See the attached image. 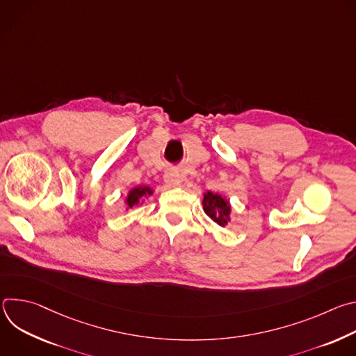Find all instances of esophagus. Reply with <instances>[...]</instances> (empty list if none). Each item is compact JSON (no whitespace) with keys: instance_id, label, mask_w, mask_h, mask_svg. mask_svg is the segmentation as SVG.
I'll return each mask as SVG.
<instances>
[{"instance_id":"obj_1","label":"esophagus","mask_w":356,"mask_h":356,"mask_svg":"<svg viewBox=\"0 0 356 356\" xmlns=\"http://www.w3.org/2000/svg\"><path fill=\"white\" fill-rule=\"evenodd\" d=\"M163 181H165V184L168 186V187H176V186H179L180 184V176L176 173V172H173V170H169V172H166L165 173V177H163Z\"/></svg>"}]
</instances>
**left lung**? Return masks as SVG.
I'll list each match as a JSON object with an SVG mask.
<instances>
[{"label":"left lung","instance_id":"8db88e82","mask_svg":"<svg viewBox=\"0 0 356 356\" xmlns=\"http://www.w3.org/2000/svg\"><path fill=\"white\" fill-rule=\"evenodd\" d=\"M202 210L220 227H227L231 221L232 207L229 200L220 193L207 191L202 193Z\"/></svg>","mask_w":356,"mask_h":356}]
</instances>
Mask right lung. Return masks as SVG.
Here are the masks:
<instances>
[{"instance_id": "add662e5", "label": "right lung", "mask_w": 356, "mask_h": 356, "mask_svg": "<svg viewBox=\"0 0 356 356\" xmlns=\"http://www.w3.org/2000/svg\"><path fill=\"white\" fill-rule=\"evenodd\" d=\"M154 194V188L150 186H145V184H138L134 186L132 188L128 190V194L124 198L125 202V211L131 210L132 207L138 206V204H143V201L146 197Z\"/></svg>"}]
</instances>
